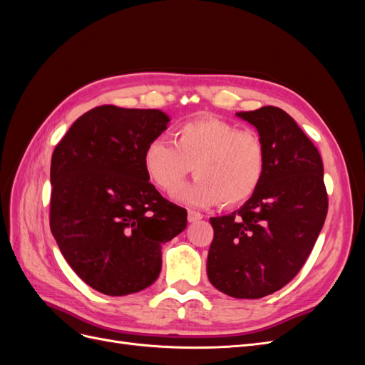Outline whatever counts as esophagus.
I'll return each instance as SVG.
<instances>
[{
	"mask_svg": "<svg viewBox=\"0 0 365 365\" xmlns=\"http://www.w3.org/2000/svg\"><path fill=\"white\" fill-rule=\"evenodd\" d=\"M189 222H196V220L202 219V215L200 212H195V210H189V215H187Z\"/></svg>",
	"mask_w": 365,
	"mask_h": 365,
	"instance_id": "34e87169",
	"label": "esophagus"
}]
</instances>
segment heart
Instances as JSON below:
<instances>
[{"label": "heart", "mask_w": 365, "mask_h": 365, "mask_svg": "<svg viewBox=\"0 0 365 365\" xmlns=\"http://www.w3.org/2000/svg\"><path fill=\"white\" fill-rule=\"evenodd\" d=\"M267 152L252 129H237L215 117H201L180 125L173 143L153 140L145 152V168L161 190L180 189L195 172L197 180L178 193L185 202L208 207H235L254 195L263 178Z\"/></svg>", "instance_id": "obj_1"}]
</instances>
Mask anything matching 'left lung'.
I'll return each mask as SVG.
<instances>
[{
  "instance_id": "left-lung-1",
  "label": "left lung",
  "mask_w": 365,
  "mask_h": 365,
  "mask_svg": "<svg viewBox=\"0 0 365 365\" xmlns=\"http://www.w3.org/2000/svg\"><path fill=\"white\" fill-rule=\"evenodd\" d=\"M237 117L257 129L267 161L257 190L235 213L210 217L215 230L207 274L235 298H262L288 284L311 254L327 215L318 149L283 109Z\"/></svg>"
}]
</instances>
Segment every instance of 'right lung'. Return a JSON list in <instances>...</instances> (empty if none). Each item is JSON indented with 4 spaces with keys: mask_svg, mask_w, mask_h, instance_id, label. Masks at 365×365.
<instances>
[{
    "mask_svg": "<svg viewBox=\"0 0 365 365\" xmlns=\"http://www.w3.org/2000/svg\"><path fill=\"white\" fill-rule=\"evenodd\" d=\"M170 118L158 109L97 106L54 148L50 228L73 271L93 289L128 295L161 271V245L184 231L185 208L149 182L145 152Z\"/></svg>",
    "mask_w": 365,
    "mask_h": 365,
    "instance_id": "1",
    "label": "right lung"
}]
</instances>
